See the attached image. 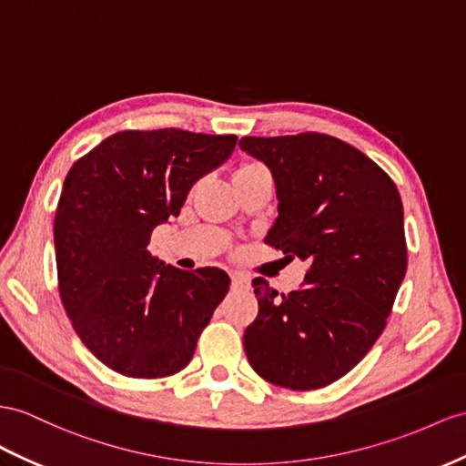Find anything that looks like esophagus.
<instances>
[{"label": "esophagus", "mask_w": 466, "mask_h": 466, "mask_svg": "<svg viewBox=\"0 0 466 466\" xmlns=\"http://www.w3.org/2000/svg\"><path fill=\"white\" fill-rule=\"evenodd\" d=\"M230 279H232L234 289H248L249 288V278L244 276V273H240V271H232Z\"/></svg>", "instance_id": "obj_1"}]
</instances>
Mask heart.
Here are the masks:
<instances>
[{"mask_svg": "<svg viewBox=\"0 0 466 466\" xmlns=\"http://www.w3.org/2000/svg\"><path fill=\"white\" fill-rule=\"evenodd\" d=\"M256 167H261L259 163H244V165H240V169L238 171H242V169H256Z\"/></svg>", "mask_w": 466, "mask_h": 466, "instance_id": "b5f03b06", "label": "heart"}]
</instances>
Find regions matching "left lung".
Instances as JSON below:
<instances>
[{"label": "left lung", "mask_w": 466, "mask_h": 466, "mask_svg": "<svg viewBox=\"0 0 466 466\" xmlns=\"http://www.w3.org/2000/svg\"><path fill=\"white\" fill-rule=\"evenodd\" d=\"M266 163L278 212L266 244L309 261L303 288L252 281L258 317L244 332L249 364L271 384L317 390L362 360L386 327L408 269L396 185L362 151L332 136L242 137Z\"/></svg>", "instance_id": "1"}]
</instances>
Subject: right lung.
<instances>
[{
	"mask_svg": "<svg viewBox=\"0 0 466 466\" xmlns=\"http://www.w3.org/2000/svg\"><path fill=\"white\" fill-rule=\"evenodd\" d=\"M236 136L117 131L68 171L55 214L58 291L85 347L114 372L165 378L195 354L228 293L218 268L183 271L149 254L153 228L178 217Z\"/></svg>",
	"mask_w": 466,
	"mask_h": 466,
	"instance_id": "obj_1",
	"label": "right lung"
}]
</instances>
